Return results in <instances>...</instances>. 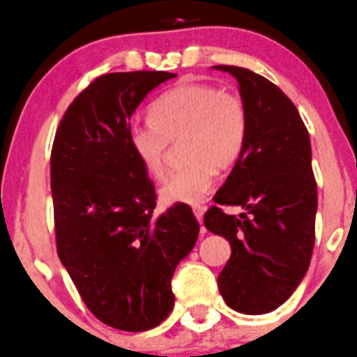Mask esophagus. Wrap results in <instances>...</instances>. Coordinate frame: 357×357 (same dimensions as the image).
Returning <instances> with one entry per match:
<instances>
[{"label": "esophagus", "mask_w": 357, "mask_h": 357, "mask_svg": "<svg viewBox=\"0 0 357 357\" xmlns=\"http://www.w3.org/2000/svg\"><path fill=\"white\" fill-rule=\"evenodd\" d=\"M193 213H195V217H197L198 222L202 224V220H204L205 207H202V205H195V207H193Z\"/></svg>", "instance_id": "34e87169"}]
</instances>
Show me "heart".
I'll return each instance as SVG.
<instances>
[{"label":"heart","instance_id":"heart-1","mask_svg":"<svg viewBox=\"0 0 357 357\" xmlns=\"http://www.w3.org/2000/svg\"><path fill=\"white\" fill-rule=\"evenodd\" d=\"M145 123H133L128 144L153 178L166 169L171 142H179L186 162L160 186L166 204H200L215 181V169L231 167L245 149L248 111L239 96L210 84H179L150 107Z\"/></svg>","mask_w":357,"mask_h":357}]
</instances>
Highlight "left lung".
Returning a JSON list of instances; mask_svg holds the SVG:
<instances>
[{"label":"left lung","instance_id":"8db88e82","mask_svg":"<svg viewBox=\"0 0 357 357\" xmlns=\"http://www.w3.org/2000/svg\"><path fill=\"white\" fill-rule=\"evenodd\" d=\"M215 68L238 80L248 137L204 224L231 243V258L219 273L224 301L239 313L264 314L291 298L313 255L318 197L310 135L275 84L239 66ZM220 204L247 212L227 216Z\"/></svg>","mask_w":357,"mask_h":357}]
</instances>
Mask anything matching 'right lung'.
<instances>
[{
  "label": "right lung",
  "instance_id": "obj_1",
  "mask_svg": "<svg viewBox=\"0 0 357 357\" xmlns=\"http://www.w3.org/2000/svg\"><path fill=\"white\" fill-rule=\"evenodd\" d=\"M167 71L97 77L63 116L51 150L58 257L90 313L144 332L174 306L171 279L200 224L174 204L155 217V186L128 144L130 119Z\"/></svg>",
  "mask_w": 357,
  "mask_h": 357
}]
</instances>
